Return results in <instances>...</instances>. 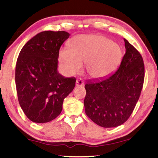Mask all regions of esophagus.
Returning <instances> with one entry per match:
<instances>
[{
    "instance_id": "esophagus-1",
    "label": "esophagus",
    "mask_w": 158,
    "mask_h": 158,
    "mask_svg": "<svg viewBox=\"0 0 158 158\" xmlns=\"http://www.w3.org/2000/svg\"><path fill=\"white\" fill-rule=\"evenodd\" d=\"M76 84L77 86H82V85H84V81H82L81 79H77L76 81Z\"/></svg>"
}]
</instances>
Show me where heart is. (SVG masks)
Listing matches in <instances>:
<instances>
[{
  "label": "heart",
  "instance_id": "1",
  "mask_svg": "<svg viewBox=\"0 0 158 158\" xmlns=\"http://www.w3.org/2000/svg\"><path fill=\"white\" fill-rule=\"evenodd\" d=\"M70 50L62 49L59 60L70 75L81 72L82 63L93 78H103L114 72L122 59V49L110 39L101 35H78L70 43Z\"/></svg>",
  "mask_w": 158,
  "mask_h": 158
}]
</instances>
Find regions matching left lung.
Listing matches in <instances>:
<instances>
[{
	"label": "left lung",
	"instance_id": "1",
	"mask_svg": "<svg viewBox=\"0 0 158 158\" xmlns=\"http://www.w3.org/2000/svg\"><path fill=\"white\" fill-rule=\"evenodd\" d=\"M120 66L114 74L88 81L84 106L86 115L105 128L124 124L132 113L141 94L144 65L140 53L127 40Z\"/></svg>",
	"mask_w": 158,
	"mask_h": 158
}]
</instances>
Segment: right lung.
Returning <instances> with one entry per match:
<instances>
[{"label":"right lung","mask_w":158,"mask_h":158,"mask_svg":"<svg viewBox=\"0 0 158 158\" xmlns=\"http://www.w3.org/2000/svg\"><path fill=\"white\" fill-rule=\"evenodd\" d=\"M70 34L44 31L26 43L15 72L19 104L29 120L46 123L61 113L64 98L74 89L76 79L57 72L59 51Z\"/></svg>","instance_id":"obj_1"}]
</instances>
